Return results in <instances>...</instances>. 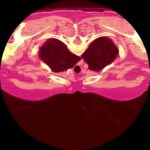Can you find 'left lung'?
Listing matches in <instances>:
<instances>
[{
    "label": "left lung",
    "instance_id": "obj_1",
    "mask_svg": "<svg viewBox=\"0 0 150 150\" xmlns=\"http://www.w3.org/2000/svg\"><path fill=\"white\" fill-rule=\"evenodd\" d=\"M119 50L107 37H100L91 42L82 58L88 64L91 71H100L116 59Z\"/></svg>",
    "mask_w": 150,
    "mask_h": 150
}]
</instances>
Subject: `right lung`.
<instances>
[{
	"label": "right lung",
	"instance_id": "1",
	"mask_svg": "<svg viewBox=\"0 0 150 150\" xmlns=\"http://www.w3.org/2000/svg\"><path fill=\"white\" fill-rule=\"evenodd\" d=\"M39 56L54 72L64 71L72 68L81 58L71 53L62 41L51 38L40 49Z\"/></svg>",
	"mask_w": 150,
	"mask_h": 150
}]
</instances>
